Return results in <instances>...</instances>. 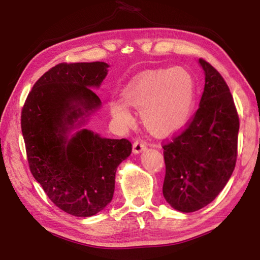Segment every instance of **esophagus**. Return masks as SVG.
<instances>
[{
    "label": "esophagus",
    "instance_id": "34e87169",
    "mask_svg": "<svg viewBox=\"0 0 260 260\" xmlns=\"http://www.w3.org/2000/svg\"><path fill=\"white\" fill-rule=\"evenodd\" d=\"M146 149H147V144L142 140H136L133 143V152L134 153H140L141 151L146 150Z\"/></svg>",
    "mask_w": 260,
    "mask_h": 260
}]
</instances>
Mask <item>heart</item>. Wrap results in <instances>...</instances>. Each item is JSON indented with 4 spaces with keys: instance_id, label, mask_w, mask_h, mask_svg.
I'll list each match as a JSON object with an SVG mask.
<instances>
[{
    "instance_id": "heart-1",
    "label": "heart",
    "mask_w": 260,
    "mask_h": 260,
    "mask_svg": "<svg viewBox=\"0 0 260 260\" xmlns=\"http://www.w3.org/2000/svg\"><path fill=\"white\" fill-rule=\"evenodd\" d=\"M122 96L127 105L140 110L143 125L150 133L165 136L182 129L190 119L196 85L186 69H160L141 74L125 88ZM125 105L111 100L109 107L114 119L129 127L134 118Z\"/></svg>"
}]
</instances>
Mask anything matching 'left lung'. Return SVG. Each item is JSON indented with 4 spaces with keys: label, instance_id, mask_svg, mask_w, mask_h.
Here are the masks:
<instances>
[{
    "label": "left lung",
    "instance_id": "left-lung-1",
    "mask_svg": "<svg viewBox=\"0 0 260 260\" xmlns=\"http://www.w3.org/2000/svg\"><path fill=\"white\" fill-rule=\"evenodd\" d=\"M205 86L200 108L181 133L162 143V195L175 210L193 212L210 204L235 169L240 118L226 81L200 58Z\"/></svg>",
    "mask_w": 260,
    "mask_h": 260
}]
</instances>
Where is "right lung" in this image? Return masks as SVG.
<instances>
[{
  "instance_id": "add662e5",
  "label": "right lung",
  "mask_w": 260,
  "mask_h": 260,
  "mask_svg": "<svg viewBox=\"0 0 260 260\" xmlns=\"http://www.w3.org/2000/svg\"><path fill=\"white\" fill-rule=\"evenodd\" d=\"M108 68L57 64L34 83L21 109L30 173L57 208L76 217H90L111 202L117 167L132 152L127 139H103L87 128L67 135L78 118L100 108L90 87H100Z\"/></svg>"
}]
</instances>
